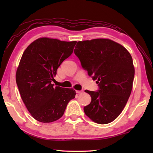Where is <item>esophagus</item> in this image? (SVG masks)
I'll use <instances>...</instances> for the list:
<instances>
[{"label":"esophagus","mask_w":153,"mask_h":153,"mask_svg":"<svg viewBox=\"0 0 153 153\" xmlns=\"http://www.w3.org/2000/svg\"><path fill=\"white\" fill-rule=\"evenodd\" d=\"M83 90H76V93H77V94H81Z\"/></svg>","instance_id":"1"}]
</instances>
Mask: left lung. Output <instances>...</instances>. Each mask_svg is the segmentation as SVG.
Wrapping results in <instances>:
<instances>
[{"instance_id": "1", "label": "left lung", "mask_w": 153, "mask_h": 153, "mask_svg": "<svg viewBox=\"0 0 153 153\" xmlns=\"http://www.w3.org/2000/svg\"><path fill=\"white\" fill-rule=\"evenodd\" d=\"M74 53L93 80L97 92L85 90L91 102L84 107L86 115L94 122H112L122 112L132 89L134 67L126 48L109 39L98 38L77 42Z\"/></svg>"}]
</instances>
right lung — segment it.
Wrapping results in <instances>:
<instances>
[{"label":"right lung","instance_id":"add662e5","mask_svg":"<svg viewBox=\"0 0 153 153\" xmlns=\"http://www.w3.org/2000/svg\"><path fill=\"white\" fill-rule=\"evenodd\" d=\"M76 42L41 38L23 53L16 72L17 85L28 111L40 122L60 119L68 102L75 98L74 89L55 87L51 82L60 65L73 53Z\"/></svg>","mask_w":153,"mask_h":153}]
</instances>
